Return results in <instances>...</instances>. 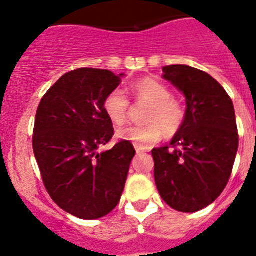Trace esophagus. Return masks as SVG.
Listing matches in <instances>:
<instances>
[{"label": "esophagus", "mask_w": 256, "mask_h": 256, "mask_svg": "<svg viewBox=\"0 0 256 256\" xmlns=\"http://www.w3.org/2000/svg\"><path fill=\"white\" fill-rule=\"evenodd\" d=\"M134 148H136V152L137 154H141L146 151V148H142V146H138V144H134Z\"/></svg>", "instance_id": "1"}]
</instances>
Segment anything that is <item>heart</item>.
I'll list each match as a JSON object with an SVG mask.
<instances>
[{
  "label": "heart",
  "mask_w": 256,
  "mask_h": 256,
  "mask_svg": "<svg viewBox=\"0 0 256 256\" xmlns=\"http://www.w3.org/2000/svg\"><path fill=\"white\" fill-rule=\"evenodd\" d=\"M136 102L148 104L144 112V126H130L118 130L116 136L124 141L138 146H148L162 138L177 134L186 120V106L172 97V91L154 78H144L130 86ZM104 112L115 126H122L128 119L130 102L120 90L112 91L104 100Z\"/></svg>",
  "instance_id": "b5f03b06"
}]
</instances>
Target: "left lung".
<instances>
[{
	"instance_id": "obj_1",
	"label": "left lung",
	"mask_w": 256,
	"mask_h": 256,
	"mask_svg": "<svg viewBox=\"0 0 256 256\" xmlns=\"http://www.w3.org/2000/svg\"><path fill=\"white\" fill-rule=\"evenodd\" d=\"M164 78L186 96V120L170 146L152 148L155 183L170 208L204 209L230 180L238 132L234 102L216 79L187 65L162 68Z\"/></svg>"
}]
</instances>
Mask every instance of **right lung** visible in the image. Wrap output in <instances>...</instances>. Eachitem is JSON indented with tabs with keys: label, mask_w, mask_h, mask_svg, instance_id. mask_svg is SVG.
Returning a JSON list of instances; mask_svg holds the SVG:
<instances>
[{
	"label": "right lung",
	"mask_w": 256,
	"mask_h": 256,
	"mask_svg": "<svg viewBox=\"0 0 256 256\" xmlns=\"http://www.w3.org/2000/svg\"><path fill=\"white\" fill-rule=\"evenodd\" d=\"M120 76L92 68L72 70L37 108L33 151L42 180L52 200L76 218L98 219L114 210L136 154L124 140L112 150L97 151L114 136L102 105Z\"/></svg>",
	"instance_id": "obj_1"
}]
</instances>
